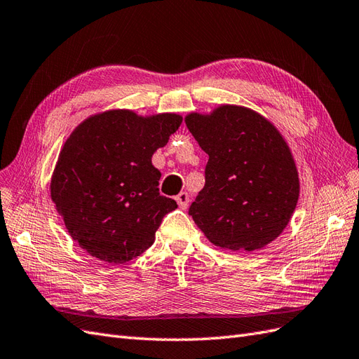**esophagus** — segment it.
<instances>
[{"label": "esophagus", "instance_id": "obj_1", "mask_svg": "<svg viewBox=\"0 0 359 359\" xmlns=\"http://www.w3.org/2000/svg\"><path fill=\"white\" fill-rule=\"evenodd\" d=\"M175 199H177V202H178V207H180L181 210H186V208L189 207V202H190V199H189L187 191H181L180 195H178Z\"/></svg>", "mask_w": 359, "mask_h": 359}]
</instances>
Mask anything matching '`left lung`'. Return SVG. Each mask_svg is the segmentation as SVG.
Masks as SVG:
<instances>
[{
    "label": "left lung",
    "instance_id": "1",
    "mask_svg": "<svg viewBox=\"0 0 359 359\" xmlns=\"http://www.w3.org/2000/svg\"><path fill=\"white\" fill-rule=\"evenodd\" d=\"M189 131L208 154L205 186L189 215L222 249L258 250L283 234L299 199V173L285 139L241 105L189 113Z\"/></svg>",
    "mask_w": 359,
    "mask_h": 359
}]
</instances>
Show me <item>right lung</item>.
<instances>
[{
	"mask_svg": "<svg viewBox=\"0 0 359 359\" xmlns=\"http://www.w3.org/2000/svg\"><path fill=\"white\" fill-rule=\"evenodd\" d=\"M182 122L177 113L107 110L84 119L60 151L51 199L69 236L104 263L123 264L152 246L177 202L161 196L152 156Z\"/></svg>",
	"mask_w": 359,
	"mask_h": 359,
	"instance_id": "1",
	"label": "right lung"
}]
</instances>
